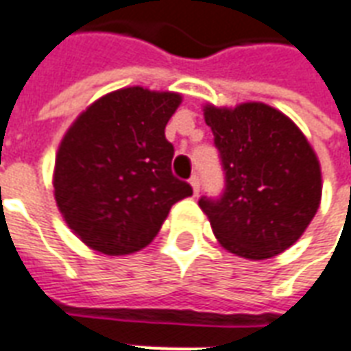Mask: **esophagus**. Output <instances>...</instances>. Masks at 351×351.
I'll list each match as a JSON object with an SVG mask.
<instances>
[{
	"label": "esophagus",
	"instance_id": "34e87169",
	"mask_svg": "<svg viewBox=\"0 0 351 351\" xmlns=\"http://www.w3.org/2000/svg\"><path fill=\"white\" fill-rule=\"evenodd\" d=\"M191 188H193V195H199V188H201V180H199L197 175H193L190 178Z\"/></svg>",
	"mask_w": 351,
	"mask_h": 351
}]
</instances>
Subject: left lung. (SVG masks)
Listing matches in <instances>:
<instances>
[{"mask_svg": "<svg viewBox=\"0 0 351 351\" xmlns=\"http://www.w3.org/2000/svg\"><path fill=\"white\" fill-rule=\"evenodd\" d=\"M220 152L226 190L201 197L220 244L246 259L287 250L308 228L322 201V169L302 131L265 103L205 107Z\"/></svg>", "mask_w": 351, "mask_h": 351, "instance_id": "8db88e82", "label": "left lung"}]
</instances>
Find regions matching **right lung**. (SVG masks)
Returning a JSON list of instances; mask_svg holds the SVG:
<instances>
[{
	"instance_id": "add662e5",
	"label": "right lung",
	"mask_w": 351,
	"mask_h": 351,
	"mask_svg": "<svg viewBox=\"0 0 351 351\" xmlns=\"http://www.w3.org/2000/svg\"><path fill=\"white\" fill-rule=\"evenodd\" d=\"M180 93L131 86L92 103L58 148L54 197L82 243L107 256L145 248L193 190L171 171L165 125Z\"/></svg>"
}]
</instances>
